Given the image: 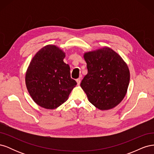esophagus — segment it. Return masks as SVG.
<instances>
[{"instance_id": "1", "label": "esophagus", "mask_w": 154, "mask_h": 154, "mask_svg": "<svg viewBox=\"0 0 154 154\" xmlns=\"http://www.w3.org/2000/svg\"><path fill=\"white\" fill-rule=\"evenodd\" d=\"M76 82H77V84H78V85H79L80 84V83H81V80H80V78H78V79H76Z\"/></svg>"}]
</instances>
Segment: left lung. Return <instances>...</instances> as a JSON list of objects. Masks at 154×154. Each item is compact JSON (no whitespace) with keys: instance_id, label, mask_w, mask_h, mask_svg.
<instances>
[{"instance_id":"left-lung-1","label":"left lung","mask_w":154,"mask_h":154,"mask_svg":"<svg viewBox=\"0 0 154 154\" xmlns=\"http://www.w3.org/2000/svg\"><path fill=\"white\" fill-rule=\"evenodd\" d=\"M88 72L81 82L91 103L100 110L117 106L125 97L130 82L127 65L109 48L85 53Z\"/></svg>"}]
</instances>
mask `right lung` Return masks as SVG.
<instances>
[{"label":"right lung","mask_w":154,"mask_h":154,"mask_svg":"<svg viewBox=\"0 0 154 154\" xmlns=\"http://www.w3.org/2000/svg\"><path fill=\"white\" fill-rule=\"evenodd\" d=\"M65 53L57 46L46 45L37 53L26 74V84L32 99L47 109L66 102L76 82L71 78L70 67L63 62Z\"/></svg>","instance_id":"right-lung-1"}]
</instances>
